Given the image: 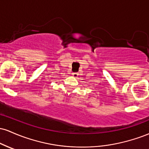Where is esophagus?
I'll return each instance as SVG.
<instances>
[{"mask_svg":"<svg viewBox=\"0 0 149 149\" xmlns=\"http://www.w3.org/2000/svg\"><path fill=\"white\" fill-rule=\"evenodd\" d=\"M72 75H73V77H75V78H77V77L78 76V75H79V74H78V73H73Z\"/></svg>","mask_w":149,"mask_h":149,"instance_id":"34e87169","label":"esophagus"}]
</instances>
